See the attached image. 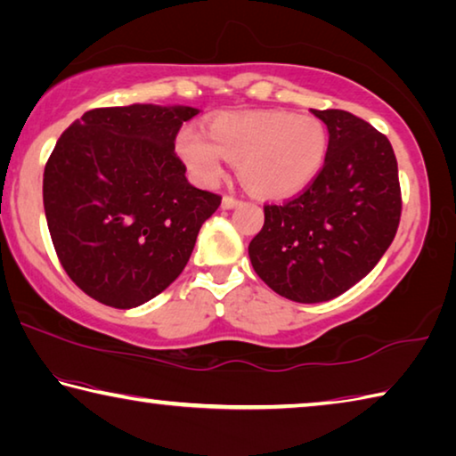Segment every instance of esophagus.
I'll use <instances>...</instances> for the list:
<instances>
[{
	"mask_svg": "<svg viewBox=\"0 0 456 456\" xmlns=\"http://www.w3.org/2000/svg\"><path fill=\"white\" fill-rule=\"evenodd\" d=\"M237 205H241V200L235 199V197H231V195H225V197H223V200H221V207H223V209H225V211L235 209Z\"/></svg>",
	"mask_w": 456,
	"mask_h": 456,
	"instance_id": "1",
	"label": "esophagus"
}]
</instances>
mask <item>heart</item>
<instances>
[{
    "label": "heart",
    "instance_id": "obj_1",
    "mask_svg": "<svg viewBox=\"0 0 456 456\" xmlns=\"http://www.w3.org/2000/svg\"><path fill=\"white\" fill-rule=\"evenodd\" d=\"M176 152L199 183L215 184L223 159L237 160V173L261 197H288L305 189L326 160L328 130L310 114L283 110L225 112L200 130L176 136Z\"/></svg>",
    "mask_w": 456,
    "mask_h": 456
}]
</instances>
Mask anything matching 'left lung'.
I'll use <instances>...</instances> for the list:
<instances>
[{
	"mask_svg": "<svg viewBox=\"0 0 456 456\" xmlns=\"http://www.w3.org/2000/svg\"><path fill=\"white\" fill-rule=\"evenodd\" d=\"M312 112L330 134L322 171L302 195L265 205L249 243L256 273L299 304L334 299L372 272L403 211L388 138L346 110Z\"/></svg>",
	"mask_w": 456,
	"mask_h": 456,
	"instance_id": "1",
	"label": "left lung"
}]
</instances>
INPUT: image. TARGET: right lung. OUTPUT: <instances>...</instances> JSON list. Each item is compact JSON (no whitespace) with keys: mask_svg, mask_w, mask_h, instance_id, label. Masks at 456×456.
<instances>
[{"mask_svg":"<svg viewBox=\"0 0 456 456\" xmlns=\"http://www.w3.org/2000/svg\"><path fill=\"white\" fill-rule=\"evenodd\" d=\"M192 106L94 108L58 138L44 171V211L70 280L96 302L130 310L187 265L221 197L187 181L175 154Z\"/></svg>","mask_w":456,"mask_h":456,"instance_id":"1","label":"right lung"}]
</instances>
